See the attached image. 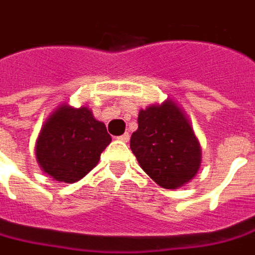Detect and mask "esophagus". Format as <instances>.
<instances>
[{
	"label": "esophagus",
	"mask_w": 255,
	"mask_h": 255,
	"mask_svg": "<svg viewBox=\"0 0 255 255\" xmlns=\"http://www.w3.org/2000/svg\"><path fill=\"white\" fill-rule=\"evenodd\" d=\"M118 138H119L121 141H125V143H128V141H129V138H130V134H129L128 131H126V133H124L122 136H119Z\"/></svg>",
	"instance_id": "esophagus-1"
}]
</instances>
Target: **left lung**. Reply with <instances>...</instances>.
I'll return each instance as SVG.
<instances>
[{
	"label": "left lung",
	"instance_id": "left-lung-1",
	"mask_svg": "<svg viewBox=\"0 0 255 255\" xmlns=\"http://www.w3.org/2000/svg\"><path fill=\"white\" fill-rule=\"evenodd\" d=\"M130 148L141 169L164 189H178L194 178L201 151L194 131L172 101L138 114Z\"/></svg>",
	"mask_w": 255,
	"mask_h": 255
}]
</instances>
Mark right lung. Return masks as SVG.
I'll list each match as a JSON object with an SVG mask.
<instances>
[{
    "mask_svg": "<svg viewBox=\"0 0 255 255\" xmlns=\"http://www.w3.org/2000/svg\"><path fill=\"white\" fill-rule=\"evenodd\" d=\"M111 136L86 107L65 105L47 121L36 145L37 161L45 173L65 183L84 178L98 164Z\"/></svg>",
    "mask_w": 255,
    "mask_h": 255,
    "instance_id": "add662e5",
    "label": "right lung"
}]
</instances>
